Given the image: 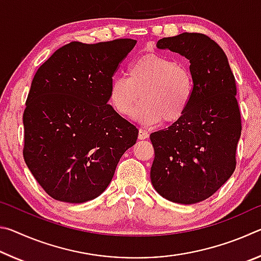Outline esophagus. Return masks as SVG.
Listing matches in <instances>:
<instances>
[{"label": "esophagus", "instance_id": "obj_1", "mask_svg": "<svg viewBox=\"0 0 261 261\" xmlns=\"http://www.w3.org/2000/svg\"><path fill=\"white\" fill-rule=\"evenodd\" d=\"M149 137V134L146 130H143V129H139V134H138V138L139 139H147Z\"/></svg>", "mask_w": 261, "mask_h": 261}]
</instances>
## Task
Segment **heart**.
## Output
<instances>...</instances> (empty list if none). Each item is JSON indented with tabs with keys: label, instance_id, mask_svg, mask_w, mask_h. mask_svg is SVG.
I'll return each mask as SVG.
<instances>
[{
	"label": "heart",
	"instance_id": "heart-1",
	"mask_svg": "<svg viewBox=\"0 0 261 261\" xmlns=\"http://www.w3.org/2000/svg\"><path fill=\"white\" fill-rule=\"evenodd\" d=\"M194 83L187 65L170 56L148 53L132 61L127 76L112 79L109 103L121 116H127L137 101L134 118L143 125L177 122L192 101Z\"/></svg>",
	"mask_w": 261,
	"mask_h": 261
}]
</instances>
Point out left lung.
<instances>
[{
    "instance_id": "obj_1",
    "label": "left lung",
    "mask_w": 261,
    "mask_h": 261,
    "mask_svg": "<svg viewBox=\"0 0 261 261\" xmlns=\"http://www.w3.org/2000/svg\"><path fill=\"white\" fill-rule=\"evenodd\" d=\"M156 47L190 61L194 90L183 116L149 136L155 153L151 180L167 200L196 204L218 191L236 168L242 123L235 77L222 48L205 34L163 38Z\"/></svg>"
}]
</instances>
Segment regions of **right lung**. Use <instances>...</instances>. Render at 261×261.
I'll list each match as a JSON object with an SVG mask.
<instances>
[{"label":"right lung","instance_id":"right-lung-1","mask_svg":"<svg viewBox=\"0 0 261 261\" xmlns=\"http://www.w3.org/2000/svg\"><path fill=\"white\" fill-rule=\"evenodd\" d=\"M136 42L72 41L35 73L23 115V154L54 199L82 204L100 196L136 144L137 127L108 103L114 73Z\"/></svg>","mask_w":261,"mask_h":261}]
</instances>
